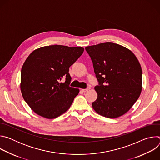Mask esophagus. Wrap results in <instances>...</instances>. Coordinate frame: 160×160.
<instances>
[{"label": "esophagus", "instance_id": "34e87169", "mask_svg": "<svg viewBox=\"0 0 160 160\" xmlns=\"http://www.w3.org/2000/svg\"><path fill=\"white\" fill-rule=\"evenodd\" d=\"M89 89H90V87H87V88H85V89H81V90L83 92H86L87 91H88Z\"/></svg>", "mask_w": 160, "mask_h": 160}]
</instances>
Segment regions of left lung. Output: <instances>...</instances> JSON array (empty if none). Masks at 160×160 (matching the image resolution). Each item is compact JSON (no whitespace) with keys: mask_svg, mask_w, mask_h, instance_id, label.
Listing matches in <instances>:
<instances>
[{"mask_svg":"<svg viewBox=\"0 0 160 160\" xmlns=\"http://www.w3.org/2000/svg\"><path fill=\"white\" fill-rule=\"evenodd\" d=\"M99 82L92 106L100 115L122 116L138 99L142 90V69L134 54L122 45L101 43L85 48Z\"/></svg>","mask_w":160,"mask_h":160,"instance_id":"8db88e82","label":"left lung"}]
</instances>
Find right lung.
<instances>
[{
    "mask_svg": "<svg viewBox=\"0 0 160 160\" xmlns=\"http://www.w3.org/2000/svg\"><path fill=\"white\" fill-rule=\"evenodd\" d=\"M83 51L82 47L54 45L38 48L27 58L20 88L24 100L37 115L53 119L70 108L79 89L69 86V68ZM62 78L64 83L60 82Z\"/></svg>",
    "mask_w": 160,
    "mask_h": 160,
    "instance_id": "obj_1",
    "label": "right lung"
}]
</instances>
